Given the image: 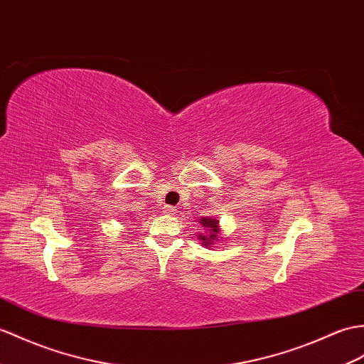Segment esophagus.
<instances>
[{"instance_id":"34e87169","label":"esophagus","mask_w":364,"mask_h":364,"mask_svg":"<svg viewBox=\"0 0 364 364\" xmlns=\"http://www.w3.org/2000/svg\"><path fill=\"white\" fill-rule=\"evenodd\" d=\"M163 209H164V214H167V215H172L176 213V209L173 206H164Z\"/></svg>"}]
</instances>
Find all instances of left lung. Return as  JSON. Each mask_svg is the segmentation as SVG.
I'll return each mask as SVG.
<instances>
[{
	"instance_id": "1",
	"label": "left lung",
	"mask_w": 364,
	"mask_h": 364,
	"mask_svg": "<svg viewBox=\"0 0 364 364\" xmlns=\"http://www.w3.org/2000/svg\"><path fill=\"white\" fill-rule=\"evenodd\" d=\"M200 225L203 228H206V232L198 235V239L205 248H213V245H215V242L225 239V237H222V230H220V225H218L217 218L203 217L200 220Z\"/></svg>"
}]
</instances>
